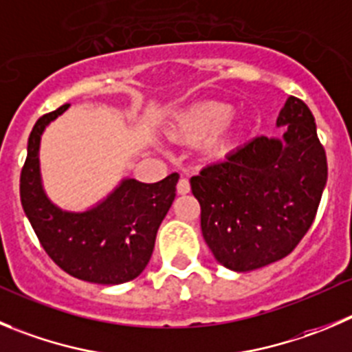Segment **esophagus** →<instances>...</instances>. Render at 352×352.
<instances>
[{
    "label": "esophagus",
    "mask_w": 352,
    "mask_h": 352,
    "mask_svg": "<svg viewBox=\"0 0 352 352\" xmlns=\"http://www.w3.org/2000/svg\"><path fill=\"white\" fill-rule=\"evenodd\" d=\"M189 191H191V184H189V180H187L186 177H182V179L177 182V192H179V195H187Z\"/></svg>",
    "instance_id": "obj_1"
}]
</instances>
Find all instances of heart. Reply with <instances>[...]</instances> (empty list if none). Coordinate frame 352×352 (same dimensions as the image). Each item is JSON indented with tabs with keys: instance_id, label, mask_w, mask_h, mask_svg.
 I'll return each mask as SVG.
<instances>
[{
	"instance_id": "obj_1",
	"label": "heart",
	"mask_w": 352,
	"mask_h": 352,
	"mask_svg": "<svg viewBox=\"0 0 352 352\" xmlns=\"http://www.w3.org/2000/svg\"><path fill=\"white\" fill-rule=\"evenodd\" d=\"M232 109L224 104L206 102L198 104L189 109L182 111L177 116L175 130L179 135L189 137V139H201V137L212 135L215 131L222 130L231 121ZM217 151L224 149V144L217 142Z\"/></svg>"
}]
</instances>
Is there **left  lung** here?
Returning a JSON list of instances; mask_svg holds the SVG:
<instances>
[{"mask_svg": "<svg viewBox=\"0 0 352 352\" xmlns=\"http://www.w3.org/2000/svg\"><path fill=\"white\" fill-rule=\"evenodd\" d=\"M276 124L285 126L283 139L255 137L191 177L203 238L231 271H254L292 254L320 206L328 166L313 113L288 97Z\"/></svg>", "mask_w": 352, "mask_h": 352, "instance_id": "left-lung-1", "label": "left lung"}]
</instances>
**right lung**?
<instances>
[{
	"label": "right lung",
	"mask_w": 352,
	"mask_h": 352,
	"mask_svg": "<svg viewBox=\"0 0 352 352\" xmlns=\"http://www.w3.org/2000/svg\"><path fill=\"white\" fill-rule=\"evenodd\" d=\"M69 104L36 121L21 173V201L48 257L67 274L97 285H120L146 269L156 232L175 199L179 173L156 184L135 179L87 212H65L47 198L39 173V142L47 124Z\"/></svg>",
	"instance_id": "obj_1"
}]
</instances>
